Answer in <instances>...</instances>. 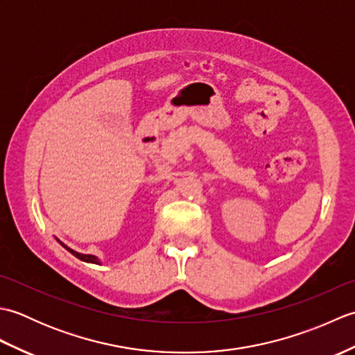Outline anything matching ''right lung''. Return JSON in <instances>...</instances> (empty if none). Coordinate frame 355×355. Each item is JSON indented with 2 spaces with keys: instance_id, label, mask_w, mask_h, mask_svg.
<instances>
[{
  "instance_id": "right-lung-1",
  "label": "right lung",
  "mask_w": 355,
  "mask_h": 355,
  "mask_svg": "<svg viewBox=\"0 0 355 355\" xmlns=\"http://www.w3.org/2000/svg\"><path fill=\"white\" fill-rule=\"evenodd\" d=\"M56 241H58V243L61 244V245L65 248V250H69L73 256H76L78 259L84 261V262H88V263H97V266H101V263H102V262H101V259L97 258V256H94V254H84V253H79V252H76V250H73V248H70L69 245H65V244L62 243V241H59L58 238H56Z\"/></svg>"
}]
</instances>
